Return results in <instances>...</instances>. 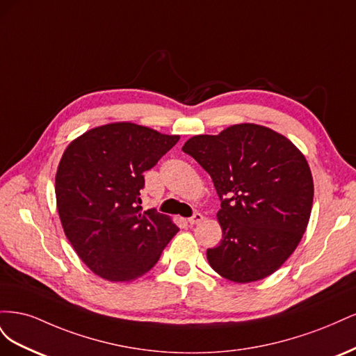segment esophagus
<instances>
[{
  "instance_id": "esophagus-1",
  "label": "esophagus",
  "mask_w": 356,
  "mask_h": 356,
  "mask_svg": "<svg viewBox=\"0 0 356 356\" xmlns=\"http://www.w3.org/2000/svg\"><path fill=\"white\" fill-rule=\"evenodd\" d=\"M202 221H203V215H202V213H199V212H196L195 215H193L191 218H188V222H190L191 225L199 224V222H202Z\"/></svg>"
}]
</instances>
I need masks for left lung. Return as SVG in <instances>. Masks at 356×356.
I'll return each instance as SVG.
<instances>
[{
    "mask_svg": "<svg viewBox=\"0 0 356 356\" xmlns=\"http://www.w3.org/2000/svg\"><path fill=\"white\" fill-rule=\"evenodd\" d=\"M211 175L221 199L218 246L209 266L236 284L270 276L307 229L314 178L305 154L270 127L239 123L196 135L182 147Z\"/></svg>",
    "mask_w": 356,
    "mask_h": 356,
    "instance_id": "1",
    "label": "left lung"
}]
</instances>
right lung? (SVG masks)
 <instances>
[{"label":"right lung","mask_w":356,"mask_h":356,"mask_svg":"<svg viewBox=\"0 0 356 356\" xmlns=\"http://www.w3.org/2000/svg\"><path fill=\"white\" fill-rule=\"evenodd\" d=\"M179 141L131 122L89 129L71 141L56 172L62 229L80 260L110 282L152 270L178 233L170 217L143 211L144 172Z\"/></svg>","instance_id":"1"}]
</instances>
